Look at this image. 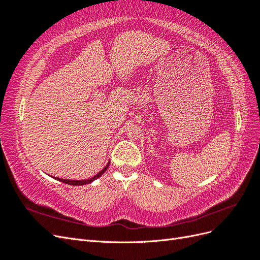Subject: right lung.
<instances>
[{"instance_id":"1","label":"right lung","mask_w":260,"mask_h":260,"mask_svg":"<svg viewBox=\"0 0 260 260\" xmlns=\"http://www.w3.org/2000/svg\"><path fill=\"white\" fill-rule=\"evenodd\" d=\"M108 166H109V162L106 165L105 168H103V169H102V170L99 172V174H96L95 176L90 178V179H88V180H66V179H58V178H55V179H57V180L61 181V182H64V183H66V184H70V185H83V184H88V183H91L92 181H94V180L100 178L102 175H103L104 172L107 170Z\"/></svg>"}]
</instances>
